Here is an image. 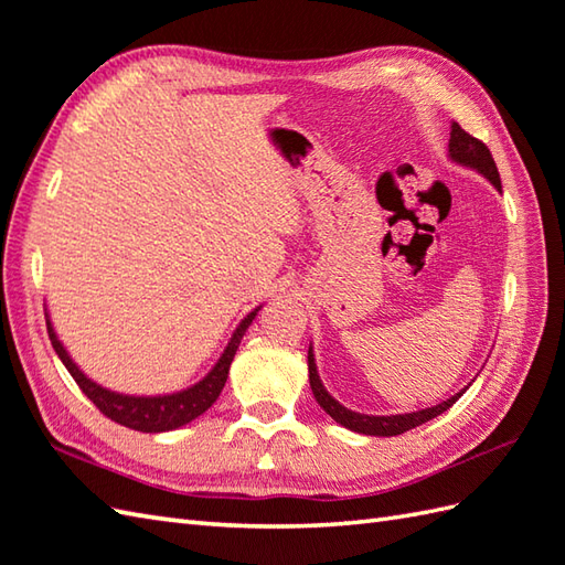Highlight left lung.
<instances>
[{
  "label": "left lung",
  "mask_w": 565,
  "mask_h": 565,
  "mask_svg": "<svg viewBox=\"0 0 565 565\" xmlns=\"http://www.w3.org/2000/svg\"><path fill=\"white\" fill-rule=\"evenodd\" d=\"M450 159L455 163L460 166H467V168H475L477 173H481L483 178H487L491 185L503 192L501 188V175H498V168H495V161L493 156L489 151V147L483 141H479L477 137H471L469 132H465V129L452 122V129H450ZM308 373H310V387H312V395L315 399H318V404L322 406V409L330 414L337 424H342L344 428L349 430H356V433H363V436H399V433H406L412 430L416 426H422L426 422H430V418L440 416L443 412H448L450 406L462 397V392H457V395H452L450 399H445L436 406H428V409H422V412H412V414H390V416H371V414H359V412H351L347 409L344 404H339L330 392L324 390L322 380L318 375V365H315V353H312V347L308 349Z\"/></svg>",
  "instance_id": "1"
}]
</instances>
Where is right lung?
Masks as SVG:
<instances>
[{
	"instance_id": "right-lung-1",
	"label": "right lung",
	"mask_w": 565,
	"mask_h": 565,
	"mask_svg": "<svg viewBox=\"0 0 565 565\" xmlns=\"http://www.w3.org/2000/svg\"><path fill=\"white\" fill-rule=\"evenodd\" d=\"M259 308H255L250 315H247V318H243V322L238 327H235L228 347L223 349L221 359L216 361L214 369L209 371L200 380V383H194L188 390L173 392V395H156V397L120 395V392H113L108 387L94 383V380L86 377L82 373V369H78V365L72 361L67 349L62 347V342L55 334V327H52V322L47 318V312H45V320H47V334H50L52 349H55L60 361L64 363V369L72 373V377L76 380V385L82 387L84 395L94 402L98 409L110 418V422L141 430V433H163V430H173V428L190 424L192 418L202 416L209 406L218 399L223 385H226L228 369H231L235 351H238L241 339H243L247 327L253 324Z\"/></svg>"
}]
</instances>
